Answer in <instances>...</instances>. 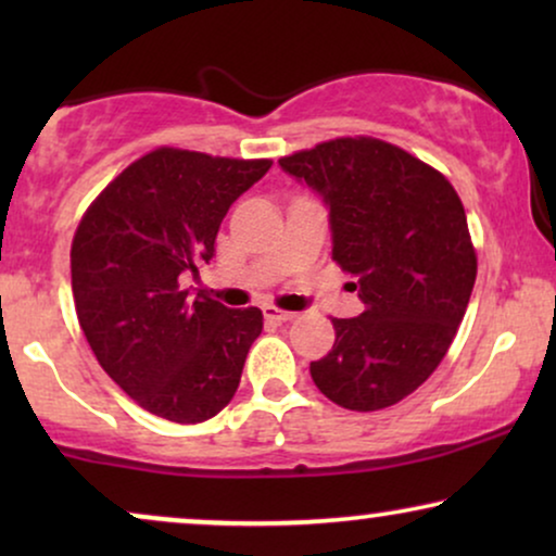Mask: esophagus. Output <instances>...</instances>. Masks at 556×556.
I'll use <instances>...</instances> for the list:
<instances>
[{"label": "esophagus", "mask_w": 556, "mask_h": 556, "mask_svg": "<svg viewBox=\"0 0 556 556\" xmlns=\"http://www.w3.org/2000/svg\"><path fill=\"white\" fill-rule=\"evenodd\" d=\"M263 314H265V318H268V321H276V324H286V321H293V318H295L293 311H280L276 306H265Z\"/></svg>", "instance_id": "esophagus-1"}]
</instances>
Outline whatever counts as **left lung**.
I'll use <instances>...</instances> for the list:
<instances>
[{"label":"left lung","instance_id":"1","mask_svg":"<svg viewBox=\"0 0 556 556\" xmlns=\"http://www.w3.org/2000/svg\"><path fill=\"white\" fill-rule=\"evenodd\" d=\"M329 210L331 257L356 276L364 311L333 318L331 352L311 362L339 407L371 413L413 394L466 314L476 253L460 197L443 174L379 139H333L280 159Z\"/></svg>","mask_w":556,"mask_h":556}]
</instances>
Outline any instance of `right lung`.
I'll use <instances>...</instances> for the list:
<instances>
[{"instance_id": "1", "label": "right lung", "mask_w": 556, "mask_h": 556, "mask_svg": "<svg viewBox=\"0 0 556 556\" xmlns=\"http://www.w3.org/2000/svg\"><path fill=\"white\" fill-rule=\"evenodd\" d=\"M273 166L156 149L118 174L80 219L73 299L96 359L128 397L169 422L215 417L240 384L261 308L192 295L227 210Z\"/></svg>"}]
</instances>
